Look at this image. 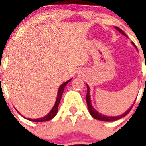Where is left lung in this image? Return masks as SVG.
Instances as JSON below:
<instances>
[{
    "label": "left lung",
    "mask_w": 146,
    "mask_h": 146,
    "mask_svg": "<svg viewBox=\"0 0 146 146\" xmlns=\"http://www.w3.org/2000/svg\"><path fill=\"white\" fill-rule=\"evenodd\" d=\"M116 29H117L120 33H122L123 35H125V36H127L124 33H123V31L121 30L120 28H118V27H116ZM134 44V43H133ZM135 45V44H134ZM136 46V45H135ZM86 102H87V105H88V108H89V113L91 114V116L93 118L96 119V120H102V121H108V122H111V121H115V120H117L119 119L122 117H124L125 116H127L128 113H129V111H131L132 108L133 106V104L132 105V107H130V108L129 110H127L126 111V113H124L123 114L120 116H117V117H107V116H104V115H102L101 113H99L98 112L94 109V108L92 106V104H91V101H90V97H89V88L88 86V85H87V94L86 96Z\"/></svg>",
    "instance_id": "8db88e82"
}]
</instances>
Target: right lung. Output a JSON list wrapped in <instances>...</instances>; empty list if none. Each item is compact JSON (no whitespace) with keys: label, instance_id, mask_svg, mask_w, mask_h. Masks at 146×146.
Returning <instances> with one entry per match:
<instances>
[{"label":"right lung","instance_id":"1","mask_svg":"<svg viewBox=\"0 0 146 146\" xmlns=\"http://www.w3.org/2000/svg\"><path fill=\"white\" fill-rule=\"evenodd\" d=\"M71 80H68V81H66L64 83L60 86L59 89H58V92H57V101L55 102V104L54 108H52V110L50 111V113L46 115L45 117H42V118H39V119H33V120H31V119H28V120H31V121H34V122H44V121H48V120H51L52 118H54L55 117V115L57 114V109H58V105H59V103L60 102V98H61V96H62V94H63V92L64 90V88L66 86L67 83H68Z\"/></svg>","mask_w":146,"mask_h":146}]
</instances>
